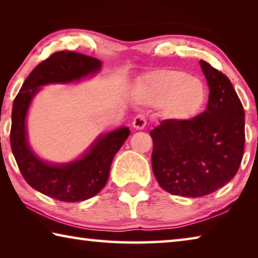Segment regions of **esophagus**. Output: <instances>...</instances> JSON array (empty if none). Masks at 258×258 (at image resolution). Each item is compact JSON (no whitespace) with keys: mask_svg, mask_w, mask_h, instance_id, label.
<instances>
[{"mask_svg":"<svg viewBox=\"0 0 258 258\" xmlns=\"http://www.w3.org/2000/svg\"><path fill=\"white\" fill-rule=\"evenodd\" d=\"M132 125H133V127L135 130H143V128L146 127V125H147L146 116L143 115V113H139L138 116L134 117Z\"/></svg>","mask_w":258,"mask_h":258,"instance_id":"obj_1","label":"esophagus"}]
</instances>
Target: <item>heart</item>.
Returning <instances> with one entry per match:
<instances>
[{
    "instance_id": "b5f03b06",
    "label": "heart",
    "mask_w": 258,
    "mask_h": 258,
    "mask_svg": "<svg viewBox=\"0 0 258 258\" xmlns=\"http://www.w3.org/2000/svg\"><path fill=\"white\" fill-rule=\"evenodd\" d=\"M150 93L159 101H166V110L174 119L192 118L206 102V87L196 77L186 73L164 71L151 77Z\"/></svg>"
}]
</instances>
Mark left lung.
Instances as JSON below:
<instances>
[{
  "label": "left lung",
  "mask_w": 258,
  "mask_h": 258,
  "mask_svg": "<svg viewBox=\"0 0 258 258\" xmlns=\"http://www.w3.org/2000/svg\"><path fill=\"white\" fill-rule=\"evenodd\" d=\"M209 87L207 108L189 120L166 119L150 132L151 163L159 185L172 195L203 197L237 174L244 148V111L224 74L200 60Z\"/></svg>",
  "instance_id": "left-lung-1"
}]
</instances>
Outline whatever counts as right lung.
Instances as JSON below:
<instances>
[{
  "instance_id": "add662e5",
  "label": "right lung",
  "mask_w": 258,
  "mask_h": 258,
  "mask_svg": "<svg viewBox=\"0 0 258 258\" xmlns=\"http://www.w3.org/2000/svg\"><path fill=\"white\" fill-rule=\"evenodd\" d=\"M99 59L76 52H55L29 74L12 107L10 143L17 165L28 184L47 197L76 203L94 197L108 181L112 159L130 135L128 127L101 134L80 158L53 164L40 158L28 142L26 118L42 86L69 84L93 76L101 69Z\"/></svg>"
}]
</instances>
